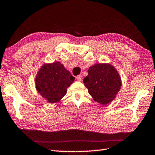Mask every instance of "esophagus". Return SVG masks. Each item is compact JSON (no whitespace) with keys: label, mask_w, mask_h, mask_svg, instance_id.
Returning <instances> with one entry per match:
<instances>
[{"label":"esophagus","mask_w":155,"mask_h":155,"mask_svg":"<svg viewBox=\"0 0 155 155\" xmlns=\"http://www.w3.org/2000/svg\"><path fill=\"white\" fill-rule=\"evenodd\" d=\"M76 78H77V80L78 81H81V80H82V75L79 74V75L77 76V77H76Z\"/></svg>","instance_id":"1"}]
</instances>
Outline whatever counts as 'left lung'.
Wrapping results in <instances>:
<instances>
[{
	"instance_id": "8db88e82",
	"label": "left lung",
	"mask_w": 155,
	"mask_h": 155,
	"mask_svg": "<svg viewBox=\"0 0 155 155\" xmlns=\"http://www.w3.org/2000/svg\"><path fill=\"white\" fill-rule=\"evenodd\" d=\"M83 83L93 98L102 105L109 104L116 97L122 86L121 78L116 70L106 64H96L91 66Z\"/></svg>"
}]
</instances>
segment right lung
<instances>
[{
	"label": "right lung",
	"instance_id": "right-lung-1",
	"mask_svg": "<svg viewBox=\"0 0 155 155\" xmlns=\"http://www.w3.org/2000/svg\"><path fill=\"white\" fill-rule=\"evenodd\" d=\"M74 77L59 62L43 66L35 78L38 93L49 103L60 101L73 83Z\"/></svg>",
	"mask_w": 155,
	"mask_h": 155
}]
</instances>
